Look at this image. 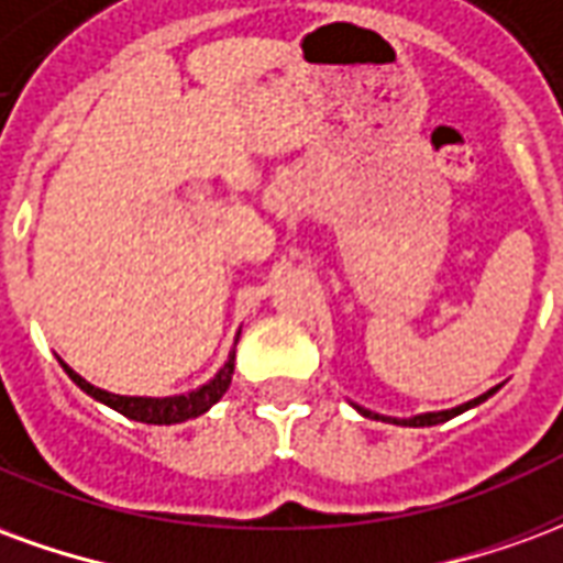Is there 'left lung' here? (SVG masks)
I'll return each mask as SVG.
<instances>
[{"label":"left lung","instance_id":"obj_1","mask_svg":"<svg viewBox=\"0 0 563 563\" xmlns=\"http://www.w3.org/2000/svg\"><path fill=\"white\" fill-rule=\"evenodd\" d=\"M497 389H488L485 395H479V398H473V401L461 404V407H455V410H440V413H422V416H413V419H389V416H377L371 413V410H365V407H355L358 413L367 416V419H383V422H391V424H410V428H424V424H440V422H449L452 416L464 413V410H471V407H476V404H483L488 395H495Z\"/></svg>","mask_w":563,"mask_h":563}]
</instances>
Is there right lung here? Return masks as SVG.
Segmentation results:
<instances>
[{
	"label": "right lung",
	"mask_w": 563,
	"mask_h": 563,
	"mask_svg": "<svg viewBox=\"0 0 563 563\" xmlns=\"http://www.w3.org/2000/svg\"><path fill=\"white\" fill-rule=\"evenodd\" d=\"M59 365H63V371H66L68 377L75 379V383H78L80 389L87 391L90 398L108 404L111 410L123 413L126 419H135V422H147V424H174V422H186V419H196V416L208 413L210 407L220 401L222 395H225V389H229V383H232L234 353L229 355V362L220 367V374L210 379V383H205L201 389L189 391V395H174V398H126V395H111V391L90 386V383L80 377V374H75L66 362H59Z\"/></svg>",
	"instance_id": "1"
}]
</instances>
